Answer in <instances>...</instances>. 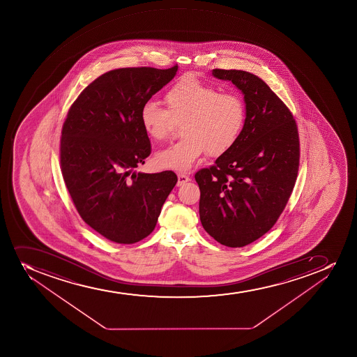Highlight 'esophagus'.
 Segmentation results:
<instances>
[{"label":"esophagus","instance_id":"34e87169","mask_svg":"<svg viewBox=\"0 0 357 357\" xmlns=\"http://www.w3.org/2000/svg\"><path fill=\"white\" fill-rule=\"evenodd\" d=\"M190 181H191L190 176H186L184 173H178V183H176L178 186H183V185L186 184Z\"/></svg>","mask_w":357,"mask_h":357}]
</instances>
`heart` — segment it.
I'll use <instances>...</instances> for the list:
<instances>
[{"label":"heart","mask_w":357,"mask_h":357,"mask_svg":"<svg viewBox=\"0 0 357 357\" xmlns=\"http://www.w3.org/2000/svg\"><path fill=\"white\" fill-rule=\"evenodd\" d=\"M167 109L155 101H146L139 114L145 135L155 142L164 141L174 123L181 126V141L155 155L164 169L186 172L206 151L218 157L233 148L243 130L245 106L234 93H219L208 82L185 75L165 93Z\"/></svg>","instance_id":"b5f03b06"}]
</instances>
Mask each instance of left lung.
<instances>
[{"label": "left lung", "instance_id": "left-lung-1", "mask_svg": "<svg viewBox=\"0 0 357 357\" xmlns=\"http://www.w3.org/2000/svg\"><path fill=\"white\" fill-rule=\"evenodd\" d=\"M212 75L240 89L245 122L233 148L195 173L199 214L214 240L241 248L268 233L285 208L299 167V137L289 108L257 75L218 68Z\"/></svg>", "mask_w": 357, "mask_h": 357}]
</instances>
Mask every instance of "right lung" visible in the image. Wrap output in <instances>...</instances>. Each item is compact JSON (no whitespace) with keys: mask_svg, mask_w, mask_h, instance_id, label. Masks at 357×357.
<instances>
[{"mask_svg":"<svg viewBox=\"0 0 357 357\" xmlns=\"http://www.w3.org/2000/svg\"><path fill=\"white\" fill-rule=\"evenodd\" d=\"M178 66L119 68L87 86L61 131L65 184L82 219L115 243L131 244L155 229L176 173L136 172L151 152L142 107L169 84Z\"/></svg>","mask_w":357,"mask_h":357,"instance_id":"obj_1","label":"right lung"}]
</instances>
